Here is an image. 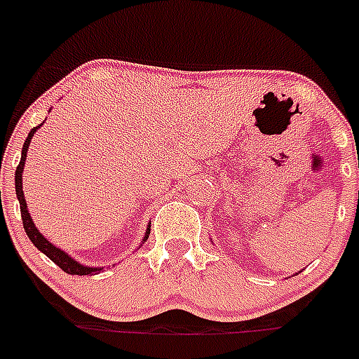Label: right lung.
I'll return each mask as SVG.
<instances>
[{
  "instance_id": "obj_1",
  "label": "right lung",
  "mask_w": 359,
  "mask_h": 359,
  "mask_svg": "<svg viewBox=\"0 0 359 359\" xmlns=\"http://www.w3.org/2000/svg\"><path fill=\"white\" fill-rule=\"evenodd\" d=\"M40 126H36V128H33L31 130V133L27 135V139H25L24 142V150H22V159H20V165L16 166V174H14V185H16V196H18L20 200V211H22V220H24V229L25 233H27V237L31 239V243H33L36 248H39L40 252H44L46 256L50 257L55 265H59L62 269V271L66 272V274H77V276H87V274H94V272L102 271V269H96V266H85L81 265V263H77L76 259H72L66 252H62L61 248H57V246H53L50 243V241L46 239L44 235L40 233L39 229H36V226H34L33 219H31L29 211H27V203H25V198H24V191H22V172H24V166H25V157H27V148H29V142L31 139H33L34 131L39 130ZM148 235H150V228H148V231H146L144 235V241L148 239Z\"/></svg>"
}]
</instances>
